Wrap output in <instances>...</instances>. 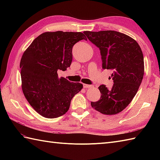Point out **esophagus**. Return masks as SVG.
<instances>
[{
	"label": "esophagus",
	"instance_id": "esophagus-1",
	"mask_svg": "<svg viewBox=\"0 0 160 160\" xmlns=\"http://www.w3.org/2000/svg\"><path fill=\"white\" fill-rule=\"evenodd\" d=\"M83 87H84V88H85V89H89V88L93 87L92 85H90V84H84Z\"/></svg>",
	"mask_w": 160,
	"mask_h": 160
}]
</instances>
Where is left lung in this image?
<instances>
[{
  "label": "left lung",
  "instance_id": "8db88e82",
  "mask_svg": "<svg viewBox=\"0 0 160 160\" xmlns=\"http://www.w3.org/2000/svg\"><path fill=\"white\" fill-rule=\"evenodd\" d=\"M99 48L103 69H111L113 85L111 89L102 84L101 96L91 107L101 113L114 115L127 107L136 95L143 79L144 56L138 43L130 36L118 32H84Z\"/></svg>",
  "mask_w": 160,
  "mask_h": 160
}]
</instances>
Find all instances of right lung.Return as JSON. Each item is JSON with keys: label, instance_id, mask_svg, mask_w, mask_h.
Instances as JSON below:
<instances>
[{"label": "right lung", "instance_id": "add662e5", "mask_svg": "<svg viewBox=\"0 0 160 160\" xmlns=\"http://www.w3.org/2000/svg\"><path fill=\"white\" fill-rule=\"evenodd\" d=\"M87 38L81 32H45L33 40L24 52L20 69L24 96L37 113L47 118L66 113L71 99L82 84L58 78L72 62V48Z\"/></svg>", "mask_w": 160, "mask_h": 160}]
</instances>
